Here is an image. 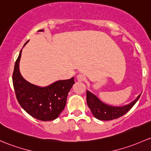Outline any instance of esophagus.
Here are the masks:
<instances>
[{"label":"esophagus","instance_id":"obj_1","mask_svg":"<svg viewBox=\"0 0 151 151\" xmlns=\"http://www.w3.org/2000/svg\"><path fill=\"white\" fill-rule=\"evenodd\" d=\"M76 78H77V80L78 81H85V79H86V76L83 75V74H78Z\"/></svg>","mask_w":151,"mask_h":151}]
</instances>
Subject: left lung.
Returning <instances> with one entry per match:
<instances>
[{"label":"left lung","instance_id":"1","mask_svg":"<svg viewBox=\"0 0 151 151\" xmlns=\"http://www.w3.org/2000/svg\"><path fill=\"white\" fill-rule=\"evenodd\" d=\"M140 94L129 104L124 106H112L107 105L89 91H86V102L96 119L101 121H110L124 116L134 106Z\"/></svg>","mask_w":151,"mask_h":151}]
</instances>
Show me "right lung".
I'll use <instances>...</instances> for the list:
<instances>
[{
  "instance_id": "1",
  "label": "right lung",
  "mask_w": 151,
  "mask_h": 151,
  "mask_svg": "<svg viewBox=\"0 0 151 151\" xmlns=\"http://www.w3.org/2000/svg\"><path fill=\"white\" fill-rule=\"evenodd\" d=\"M38 31H43L40 29ZM29 41L23 46L24 47ZM22 49L15 63L13 73V85L19 103L29 115L38 120L47 122L58 118L66 105L67 97L73 85L74 77L68 80L55 81L41 87L27 81L19 71Z\"/></svg>"
}]
</instances>
